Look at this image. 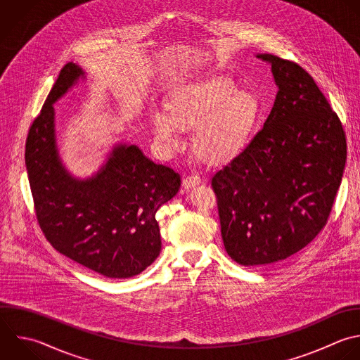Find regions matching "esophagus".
Masks as SVG:
<instances>
[{"label":"esophagus","instance_id":"esophagus-1","mask_svg":"<svg viewBox=\"0 0 360 360\" xmlns=\"http://www.w3.org/2000/svg\"><path fill=\"white\" fill-rule=\"evenodd\" d=\"M200 183H201V179L198 176H187L183 180V187L184 188H191V187L198 186Z\"/></svg>","mask_w":360,"mask_h":360}]
</instances>
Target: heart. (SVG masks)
<instances>
[{
	"instance_id": "1",
	"label": "heart",
	"mask_w": 360,
	"mask_h": 360,
	"mask_svg": "<svg viewBox=\"0 0 360 360\" xmlns=\"http://www.w3.org/2000/svg\"><path fill=\"white\" fill-rule=\"evenodd\" d=\"M169 111L155 110L153 129L162 149L174 155L186 145L184 127H197L194 146L204 159L219 163L239 155L259 118V100L238 90L225 76H214L177 89Z\"/></svg>"
}]
</instances>
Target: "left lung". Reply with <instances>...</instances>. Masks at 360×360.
<instances>
[{
  "label": "left lung",
  "instance_id": "obj_1",
  "mask_svg": "<svg viewBox=\"0 0 360 360\" xmlns=\"http://www.w3.org/2000/svg\"><path fill=\"white\" fill-rule=\"evenodd\" d=\"M277 86L263 129L218 170L226 253L242 266L283 262L323 228L340 186L346 139L338 115L298 65L259 53Z\"/></svg>",
  "mask_w": 360,
  "mask_h": 360
}]
</instances>
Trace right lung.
Listing matches in <instances>:
<instances>
[{
	"instance_id": "obj_1",
	"label": "right lung",
	"mask_w": 360,
	"mask_h": 360,
	"mask_svg": "<svg viewBox=\"0 0 360 360\" xmlns=\"http://www.w3.org/2000/svg\"><path fill=\"white\" fill-rule=\"evenodd\" d=\"M87 73L68 63L34 121L25 165L39 225L62 255L112 278L142 273L160 253L156 211L180 188L173 169L156 165L138 145L117 142L91 176L77 177L58 146L53 105Z\"/></svg>"
}]
</instances>
